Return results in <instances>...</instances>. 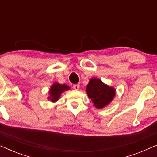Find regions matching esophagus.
<instances>
[{"label":"esophagus","instance_id":"1","mask_svg":"<svg viewBox=\"0 0 157 157\" xmlns=\"http://www.w3.org/2000/svg\"><path fill=\"white\" fill-rule=\"evenodd\" d=\"M74 89H75V90H78V89H79V87H80V85L79 84H75V85H74Z\"/></svg>","mask_w":157,"mask_h":157}]
</instances>
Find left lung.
Masks as SVG:
<instances>
[{
	"label": "left lung",
	"instance_id": "1",
	"mask_svg": "<svg viewBox=\"0 0 157 157\" xmlns=\"http://www.w3.org/2000/svg\"><path fill=\"white\" fill-rule=\"evenodd\" d=\"M89 97L97 109H102L110 103L115 96V89L104 84L100 79L91 78L86 86Z\"/></svg>",
	"mask_w": 157,
	"mask_h": 157
}]
</instances>
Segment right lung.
Wrapping results in <instances>:
<instances>
[{"mask_svg": "<svg viewBox=\"0 0 157 157\" xmlns=\"http://www.w3.org/2000/svg\"><path fill=\"white\" fill-rule=\"evenodd\" d=\"M69 89V86H68L67 85H62L59 84V83H55L50 89V91H49L50 96L48 97V99H50L51 101L52 102L57 101L59 99L60 96H61L62 92L66 91V90H68Z\"/></svg>", "mask_w": 157, "mask_h": 157, "instance_id": "add662e5", "label": "right lung"}]
</instances>
